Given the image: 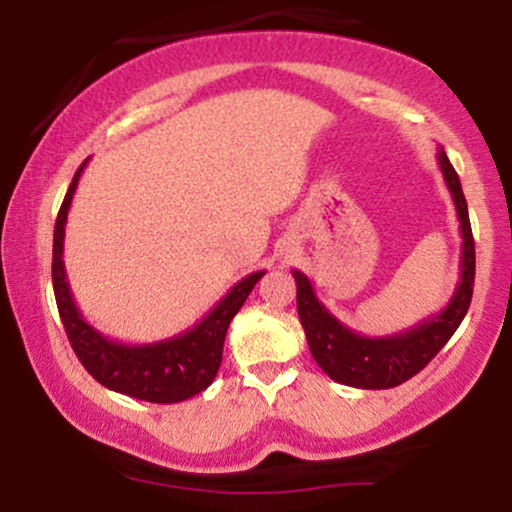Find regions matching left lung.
Instances as JSON below:
<instances>
[{"mask_svg":"<svg viewBox=\"0 0 512 512\" xmlns=\"http://www.w3.org/2000/svg\"><path fill=\"white\" fill-rule=\"evenodd\" d=\"M438 166L452 202H455L462 233L460 281L440 313L428 315L419 325L404 332L387 334V337H366L339 322L315 296L308 276L293 269L298 317H301L305 337H308L310 354L334 383L361 387V390H387V387L407 383L448 344V339L467 315L474 286V238L472 226H469L467 199H464L460 178L443 149L438 151Z\"/></svg>","mask_w":512,"mask_h":512,"instance_id":"1","label":"left lung"}]
</instances>
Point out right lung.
<instances>
[{
	"label": "right lung",
	"mask_w": 512,
	"mask_h": 512,
	"mask_svg": "<svg viewBox=\"0 0 512 512\" xmlns=\"http://www.w3.org/2000/svg\"><path fill=\"white\" fill-rule=\"evenodd\" d=\"M86 163L88 158L76 170L72 185L64 195L55 221V240H52V289H55L64 332L84 368L108 390L154 404L185 402L214 383L221 366L228 325L243 308L245 298L250 296L264 272H252L240 279L195 327L175 337L154 344H125L105 337L76 308L62 260L64 226H67L72 197Z\"/></svg>",
	"instance_id": "obj_1"
}]
</instances>
